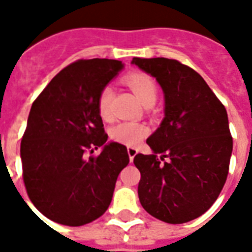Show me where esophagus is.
<instances>
[{
    "label": "esophagus",
    "instance_id": "esophagus-1",
    "mask_svg": "<svg viewBox=\"0 0 252 252\" xmlns=\"http://www.w3.org/2000/svg\"><path fill=\"white\" fill-rule=\"evenodd\" d=\"M126 151H128V155H129L130 161H133V158H134V156L137 155L138 150H137L136 147H128V149H126Z\"/></svg>",
    "mask_w": 252,
    "mask_h": 252
}]
</instances>
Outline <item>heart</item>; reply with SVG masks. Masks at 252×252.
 Here are the masks:
<instances>
[{"instance_id":"1","label":"heart","mask_w":252,"mask_h":252,"mask_svg":"<svg viewBox=\"0 0 252 252\" xmlns=\"http://www.w3.org/2000/svg\"><path fill=\"white\" fill-rule=\"evenodd\" d=\"M126 84L129 86L133 94L145 106H151L158 98V87L155 80L150 75L143 73L129 74L126 78ZM111 101H113V88L110 86L103 87L98 94L97 107L102 119L111 118ZM147 126L137 122H123L116 124L111 129V138L124 145L136 146L147 136Z\"/></svg>"}]
</instances>
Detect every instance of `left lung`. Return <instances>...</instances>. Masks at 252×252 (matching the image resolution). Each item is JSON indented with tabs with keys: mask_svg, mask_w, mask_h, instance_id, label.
Returning a JSON list of instances; mask_svg holds the SVG:
<instances>
[{
	"mask_svg": "<svg viewBox=\"0 0 252 252\" xmlns=\"http://www.w3.org/2000/svg\"><path fill=\"white\" fill-rule=\"evenodd\" d=\"M132 64L155 77L165 94V118L146 141L154 154L133 160L139 201L156 219L187 223L211 208L227 181L233 149L227 110L178 60L133 58Z\"/></svg>",
	"mask_w": 252,
	"mask_h": 252,
	"instance_id": "left-lung-1",
	"label": "left lung"
}]
</instances>
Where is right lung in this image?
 I'll use <instances>...</instances> for the list:
<instances>
[{"mask_svg": "<svg viewBox=\"0 0 252 252\" xmlns=\"http://www.w3.org/2000/svg\"><path fill=\"white\" fill-rule=\"evenodd\" d=\"M122 67L119 60H77L32 105L20 143L23 181L37 210L56 223L79 227L100 218L129 162L126 146L106 143L97 107L101 90ZM101 145L100 156L88 155Z\"/></svg>", "mask_w": 252, "mask_h": 252, "instance_id": "obj_1", "label": "right lung"}]
</instances>
